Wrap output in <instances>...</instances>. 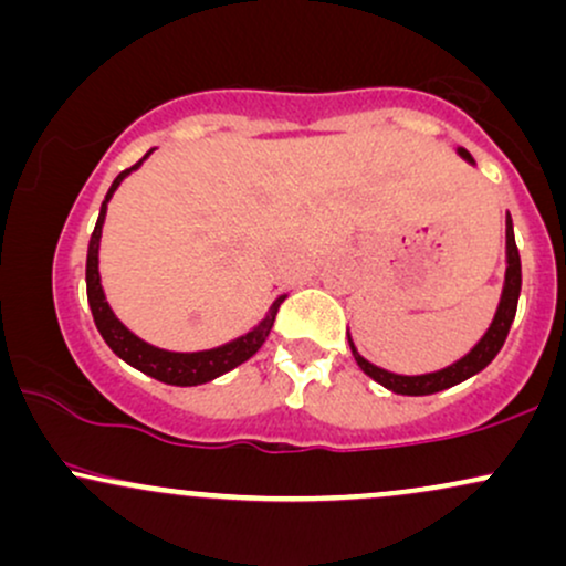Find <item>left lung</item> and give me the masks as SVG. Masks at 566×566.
<instances>
[{
  "label": "left lung",
  "instance_id": "8db88e82",
  "mask_svg": "<svg viewBox=\"0 0 566 566\" xmlns=\"http://www.w3.org/2000/svg\"><path fill=\"white\" fill-rule=\"evenodd\" d=\"M458 154L463 157L465 161H471V154L465 151V148H458ZM505 282H503V295H500V303H497V311H495V319H492L490 329H486L482 340L473 346L469 354L463 356V359H458L454 365L444 367V369H437V373H426V375H396V373H388V369H380L375 367L373 361H367L365 356L359 354L354 346V340H350L348 335V343H350V354H354L356 365H359L365 373L373 378L375 382H380V386H386L388 391L394 394H401V396H428V394H437V391H444V388H452L458 386V382L473 378L476 373H482V369L490 365L492 359L497 356V350L503 348L505 337H509V329L513 324V316H516V303H518V292H522V258H518V247H516V239H513V223H511V216L505 218Z\"/></svg>",
  "mask_w": 566,
  "mask_h": 566
}]
</instances>
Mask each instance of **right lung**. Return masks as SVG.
Listing matches in <instances>:
<instances>
[{
  "mask_svg": "<svg viewBox=\"0 0 566 566\" xmlns=\"http://www.w3.org/2000/svg\"><path fill=\"white\" fill-rule=\"evenodd\" d=\"M154 151V148H151ZM148 151V154H151ZM148 154L143 159H148ZM143 159L138 165H133L129 170L116 175V180L108 188L106 199L101 205V216H97L95 231L90 237V247H87V301H90V311H93V319L97 333L103 335V340L108 343V348L114 350L119 359H125L129 367L140 369V373L151 375L167 386H201V382H210L226 375L229 369L239 367L242 361L250 359L252 354H258V348L263 346L265 337H269L271 327H274L276 311L279 305L284 303V295H279L274 305L269 308L265 319L252 327L250 333L237 337V340L226 343V346L210 348V350H193V354H178V350H165L151 346V343L140 340L138 335H133L129 329L114 316L112 305L106 303V295H103L101 287V271H97V247H101V231H103V220H106V205L112 199V193L119 188L122 180L127 178L129 172L138 170L143 165Z\"/></svg>",
  "mask_w": 566,
  "mask_h": 566,
  "instance_id": "obj_1",
  "label": "right lung"
}]
</instances>
